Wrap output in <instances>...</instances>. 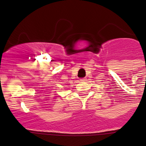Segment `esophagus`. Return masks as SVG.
<instances>
[{
  "label": "esophagus",
  "mask_w": 146,
  "mask_h": 146,
  "mask_svg": "<svg viewBox=\"0 0 146 146\" xmlns=\"http://www.w3.org/2000/svg\"><path fill=\"white\" fill-rule=\"evenodd\" d=\"M80 80L81 82H85L86 80V78H80Z\"/></svg>",
  "instance_id": "esophagus-1"
}]
</instances>
